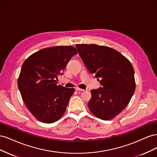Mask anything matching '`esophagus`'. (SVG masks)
Returning <instances> with one entry per match:
<instances>
[{
    "label": "esophagus",
    "instance_id": "34e87169",
    "mask_svg": "<svg viewBox=\"0 0 157 157\" xmlns=\"http://www.w3.org/2000/svg\"><path fill=\"white\" fill-rule=\"evenodd\" d=\"M75 90H77V91H78V92H82V91H84V90L81 89V88H78V87L75 88Z\"/></svg>",
    "mask_w": 157,
    "mask_h": 157
}]
</instances>
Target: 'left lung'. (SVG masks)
Masks as SVG:
<instances>
[{
  "instance_id": "1",
  "label": "left lung",
  "mask_w": 157,
  "mask_h": 157,
  "mask_svg": "<svg viewBox=\"0 0 157 157\" xmlns=\"http://www.w3.org/2000/svg\"><path fill=\"white\" fill-rule=\"evenodd\" d=\"M76 47L85 66L101 84L99 89L91 90L90 111L100 119H113L126 107L135 91L131 62L108 46L78 44Z\"/></svg>"
}]
</instances>
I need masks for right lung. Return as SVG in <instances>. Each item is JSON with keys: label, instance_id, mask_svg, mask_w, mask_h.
Here are the masks:
<instances>
[{"label": "right lung", "instance_id": "add662e5", "mask_svg": "<svg viewBox=\"0 0 157 157\" xmlns=\"http://www.w3.org/2000/svg\"><path fill=\"white\" fill-rule=\"evenodd\" d=\"M76 54L72 46H53L35 52L23 62L17 86L25 106L38 121L50 124L63 116L75 89L58 86L56 80Z\"/></svg>", "mask_w": 157, "mask_h": 157}]
</instances>
